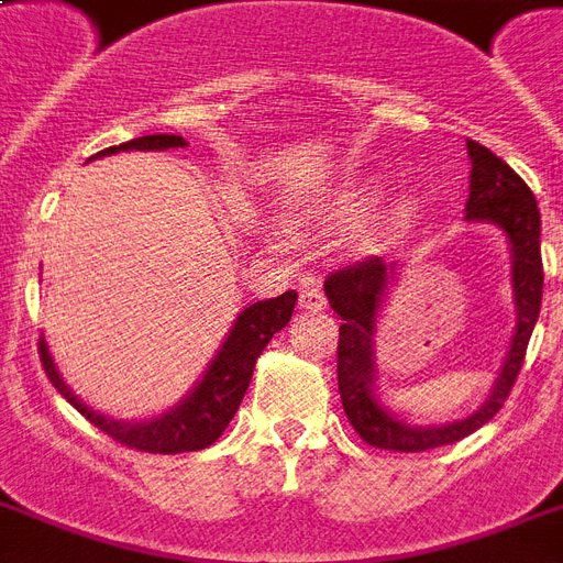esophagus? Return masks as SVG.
Instances as JSON below:
<instances>
[{"instance_id":"esophagus-1","label":"esophagus","mask_w":563,"mask_h":563,"mask_svg":"<svg viewBox=\"0 0 563 563\" xmlns=\"http://www.w3.org/2000/svg\"><path fill=\"white\" fill-rule=\"evenodd\" d=\"M300 307L309 309V312H321L327 307L324 291H321V286L316 280L303 283V289H300Z\"/></svg>"}]
</instances>
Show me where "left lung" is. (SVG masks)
<instances>
[{
    "label": "left lung",
    "mask_w": 563,
    "mask_h": 563,
    "mask_svg": "<svg viewBox=\"0 0 563 563\" xmlns=\"http://www.w3.org/2000/svg\"><path fill=\"white\" fill-rule=\"evenodd\" d=\"M471 157V198L467 219L494 221L506 233L511 245V283H515L517 333L511 351L497 376L494 391L479 411L471 418L444 423V427H406L388 409L379 406L374 394V324L383 307L385 286L391 280L394 265L383 256H365L344 265L324 280L330 307L339 312V394L344 415L360 432L365 444L394 453H423L432 446L462 441L479 427H485L508 400L517 374L523 368L526 347L532 339L534 321L541 312L543 295V260H541V210L532 189L526 187L506 161L490 154L485 145L467 140Z\"/></svg>",
    "instance_id": "left-lung-1"
}]
</instances>
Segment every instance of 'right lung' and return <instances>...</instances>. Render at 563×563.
<instances>
[{"label":"right lung","instance_id":"right-lung-1","mask_svg":"<svg viewBox=\"0 0 563 563\" xmlns=\"http://www.w3.org/2000/svg\"><path fill=\"white\" fill-rule=\"evenodd\" d=\"M184 145H187L184 136L152 134L136 136L131 143L110 145V148L99 152L96 157L128 152V148H143V152L145 148H157V152H163V148H184ZM295 300H298V291H283L280 298L251 303L236 318L228 342L221 344L219 356L212 360L210 371L203 374L201 383L195 385V391L189 394L187 400L180 402L178 409L166 411L163 418L145 420V423H122V420H110L99 415V411L87 409L64 385L43 339L37 344V353L40 362H43V371H46V376L52 379L57 391L64 394L66 402H73L75 409L81 411L92 427H99L104 435H110L119 444L131 446V450H140V453H189V450H203L212 441H219L221 432L228 429V423L236 415L239 402L245 397L247 383L254 376V365L260 360V353L265 351V344L272 342L274 333H280L283 327L289 324L291 312H295Z\"/></svg>","mask_w":563,"mask_h":563}]
</instances>
